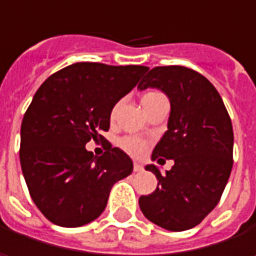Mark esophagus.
Masks as SVG:
<instances>
[{
    "label": "esophagus",
    "instance_id": "1",
    "mask_svg": "<svg viewBox=\"0 0 256 256\" xmlns=\"http://www.w3.org/2000/svg\"><path fill=\"white\" fill-rule=\"evenodd\" d=\"M133 170H134V172H140V170H142V164L138 163V162H134V163H133Z\"/></svg>",
    "mask_w": 256,
    "mask_h": 256
}]
</instances>
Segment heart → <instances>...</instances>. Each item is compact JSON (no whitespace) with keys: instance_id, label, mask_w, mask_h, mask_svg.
<instances>
[{"instance_id":"obj_1","label":"heart","mask_w":256,"mask_h":256,"mask_svg":"<svg viewBox=\"0 0 256 256\" xmlns=\"http://www.w3.org/2000/svg\"><path fill=\"white\" fill-rule=\"evenodd\" d=\"M162 99H166L164 94L158 93V92H150L146 93L144 98H142V105H150L152 102H157V100H162ZM117 108L118 105H116L111 111V120L116 118V114H117ZM120 146L128 152L130 156H140L144 151H145V142L139 138H134V136H126L120 140Z\"/></svg>"}]
</instances>
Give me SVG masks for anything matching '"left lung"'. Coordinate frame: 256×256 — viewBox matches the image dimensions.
<instances>
[{
    "label": "left lung",
    "mask_w": 256,
    "mask_h": 256,
    "mask_svg": "<svg viewBox=\"0 0 256 256\" xmlns=\"http://www.w3.org/2000/svg\"><path fill=\"white\" fill-rule=\"evenodd\" d=\"M160 88L170 100L168 130L151 158H172L166 175L148 164L157 179L152 194L139 197L145 218L169 231L198 226L218 204L232 168L234 134L227 108L214 84L185 66H156L138 88Z\"/></svg>",
    "instance_id": "8db88e82"
}]
</instances>
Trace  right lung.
<instances>
[{"instance_id":"right-lung-1","label":"right lung","mask_w":256,"mask_h":256,"mask_svg":"<svg viewBox=\"0 0 256 256\" xmlns=\"http://www.w3.org/2000/svg\"><path fill=\"white\" fill-rule=\"evenodd\" d=\"M146 70L80 62L50 76L34 94L19 156L29 194L50 222L72 228L94 221L112 185L132 174V158L120 148L106 140L98 157L86 144L105 139L114 105Z\"/></svg>"}]
</instances>
